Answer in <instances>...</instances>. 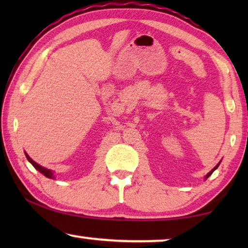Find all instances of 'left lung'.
<instances>
[{"instance_id": "obj_1", "label": "left lung", "mask_w": 248, "mask_h": 248, "mask_svg": "<svg viewBox=\"0 0 248 248\" xmlns=\"http://www.w3.org/2000/svg\"><path fill=\"white\" fill-rule=\"evenodd\" d=\"M217 166H219V164H217V166H216V167H215V169H213V170H211V171H209V173H208V174H207V176H205V179H207V178H208V177H209V176H210V175H211V174H212V173H213V171H215V170H217Z\"/></svg>"}]
</instances>
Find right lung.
Here are the masks:
<instances>
[{
    "label": "right lung",
    "mask_w": 248,
    "mask_h": 248,
    "mask_svg": "<svg viewBox=\"0 0 248 248\" xmlns=\"http://www.w3.org/2000/svg\"><path fill=\"white\" fill-rule=\"evenodd\" d=\"M25 155H26V157H27V159L29 162L31 163V165L35 167V169L37 170H39L41 174H44L46 177H48V178H53V173L50 170H47V169H45V167H43V166H40L39 164H37L36 162H33L32 159L28 156V154L27 153H25Z\"/></svg>",
    "instance_id": "right-lung-1"
}]
</instances>
